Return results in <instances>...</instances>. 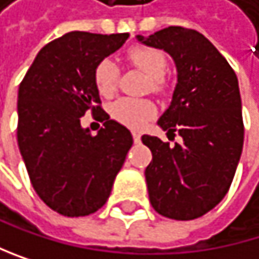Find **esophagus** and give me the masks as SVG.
Wrapping results in <instances>:
<instances>
[{
  "mask_svg": "<svg viewBox=\"0 0 259 259\" xmlns=\"http://www.w3.org/2000/svg\"><path fill=\"white\" fill-rule=\"evenodd\" d=\"M133 140H134V144H140V134L133 133Z\"/></svg>",
  "mask_w": 259,
  "mask_h": 259,
  "instance_id": "34e87169",
  "label": "esophagus"
}]
</instances>
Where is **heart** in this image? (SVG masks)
<instances>
[{"label":"heart","instance_id":"obj_1","mask_svg":"<svg viewBox=\"0 0 259 259\" xmlns=\"http://www.w3.org/2000/svg\"><path fill=\"white\" fill-rule=\"evenodd\" d=\"M128 60L134 64L136 68L144 71L151 80V89L156 93H160L163 89V75L168 69V61L162 51L154 48L137 46L128 52ZM119 80V66L117 63L111 58L102 60L94 71V83L97 91L102 96H111L115 91ZM109 114L114 120L119 123L140 130L147 125L150 119L154 117L156 106L153 102L145 99H128L122 97L111 103Z\"/></svg>","mask_w":259,"mask_h":259}]
</instances>
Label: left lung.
Segmentation results:
<instances>
[{"label": "left lung", "instance_id": "obj_1", "mask_svg": "<svg viewBox=\"0 0 259 259\" xmlns=\"http://www.w3.org/2000/svg\"><path fill=\"white\" fill-rule=\"evenodd\" d=\"M145 46L165 51L175 61L178 83L157 125L178 133L182 144L142 136L153 160L145 170L150 202L162 216L190 221L216 207L227 195L242 153L244 125L235 71L207 38L181 26L150 36Z\"/></svg>", "mask_w": 259, "mask_h": 259}]
</instances>
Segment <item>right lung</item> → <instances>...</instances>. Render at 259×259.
Listing matches in <instances>:
<instances>
[{"instance_id": "right-lung-1", "label": "right lung", "mask_w": 259, "mask_h": 259, "mask_svg": "<svg viewBox=\"0 0 259 259\" xmlns=\"http://www.w3.org/2000/svg\"><path fill=\"white\" fill-rule=\"evenodd\" d=\"M130 33L69 32L35 57L18 89V147L33 190L63 216H86L105 205L133 145L130 130L100 108L97 64ZM88 109L104 128L93 136L79 123Z\"/></svg>"}]
</instances>
